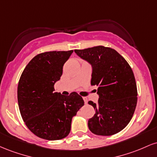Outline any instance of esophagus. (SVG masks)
Wrapping results in <instances>:
<instances>
[{
	"label": "esophagus",
	"instance_id": "34e87169",
	"mask_svg": "<svg viewBox=\"0 0 157 157\" xmlns=\"http://www.w3.org/2000/svg\"><path fill=\"white\" fill-rule=\"evenodd\" d=\"M82 99H83V100H84V102H85V104H87V103H88V99H87V97H82Z\"/></svg>",
	"mask_w": 157,
	"mask_h": 157
}]
</instances>
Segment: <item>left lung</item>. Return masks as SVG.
Listing matches in <instances>:
<instances>
[{"instance_id": "obj_1", "label": "left lung", "mask_w": 157, "mask_h": 157, "mask_svg": "<svg viewBox=\"0 0 157 157\" xmlns=\"http://www.w3.org/2000/svg\"><path fill=\"white\" fill-rule=\"evenodd\" d=\"M75 52L92 67L91 84L98 86L97 103L89 101L95 114L88 121L89 130L96 135L111 136L127 126L137 102V89L132 69L113 48L102 46Z\"/></svg>"}]
</instances>
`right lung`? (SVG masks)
<instances>
[{"label": "right lung", "instance_id": "obj_1", "mask_svg": "<svg viewBox=\"0 0 157 157\" xmlns=\"http://www.w3.org/2000/svg\"><path fill=\"white\" fill-rule=\"evenodd\" d=\"M72 53L73 50L39 54L27 64L20 78V112L28 128L40 138L58 140L67 136L72 118L84 105L76 92L68 96L55 92V82Z\"/></svg>", "mask_w": 157, "mask_h": 157}]
</instances>
